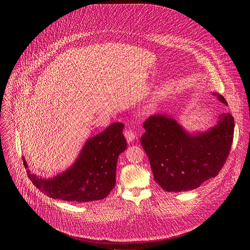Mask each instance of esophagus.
I'll list each match as a JSON object with an SVG mask.
<instances>
[{
  "mask_svg": "<svg viewBox=\"0 0 250 250\" xmlns=\"http://www.w3.org/2000/svg\"><path fill=\"white\" fill-rule=\"evenodd\" d=\"M124 136H125V138H126L128 143H133V142L135 141V139L137 138V134H136L133 130H131V129L125 130Z\"/></svg>",
  "mask_w": 250,
  "mask_h": 250,
  "instance_id": "obj_1",
  "label": "esophagus"
}]
</instances>
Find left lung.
<instances>
[{
    "label": "left lung",
    "instance_id": "obj_1",
    "mask_svg": "<svg viewBox=\"0 0 250 250\" xmlns=\"http://www.w3.org/2000/svg\"><path fill=\"white\" fill-rule=\"evenodd\" d=\"M227 105L224 97L213 93ZM217 124L204 133H188L167 114L151 115L143 123L141 143L156 182L167 191L194 189L215 177L227 160L234 138V117L218 115Z\"/></svg>",
    "mask_w": 250,
    "mask_h": 250
}]
</instances>
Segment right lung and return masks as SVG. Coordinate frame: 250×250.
<instances>
[{
	"label": "right lung",
	"instance_id": "add662e5",
	"mask_svg": "<svg viewBox=\"0 0 250 250\" xmlns=\"http://www.w3.org/2000/svg\"><path fill=\"white\" fill-rule=\"evenodd\" d=\"M123 128V123L115 122L88 139L71 167L53 178L31 173L23 158L29 178L41 192L54 199L83 203L107 197L115 185L117 159L127 147Z\"/></svg>",
	"mask_w": 250,
	"mask_h": 250
}]
</instances>
